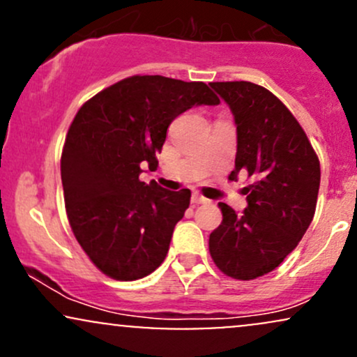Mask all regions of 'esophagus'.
<instances>
[{
    "label": "esophagus",
    "mask_w": 357,
    "mask_h": 357,
    "mask_svg": "<svg viewBox=\"0 0 357 357\" xmlns=\"http://www.w3.org/2000/svg\"><path fill=\"white\" fill-rule=\"evenodd\" d=\"M191 203H192V204H203V203H208V199L204 198L203 195H199V192H192Z\"/></svg>",
    "instance_id": "34e87169"
}]
</instances>
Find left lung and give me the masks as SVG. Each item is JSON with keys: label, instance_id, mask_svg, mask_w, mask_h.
<instances>
[{"label": "left lung", "instance_id": "obj_1", "mask_svg": "<svg viewBox=\"0 0 357 357\" xmlns=\"http://www.w3.org/2000/svg\"><path fill=\"white\" fill-rule=\"evenodd\" d=\"M236 124L233 178L243 188L241 215L218 203L223 221L210 235V253L225 275L253 280L275 270L297 247L314 218L321 165L304 129L270 90L252 82H211Z\"/></svg>", "mask_w": 357, "mask_h": 357}]
</instances>
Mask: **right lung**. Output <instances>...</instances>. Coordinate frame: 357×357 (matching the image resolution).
<instances>
[{"mask_svg":"<svg viewBox=\"0 0 357 357\" xmlns=\"http://www.w3.org/2000/svg\"><path fill=\"white\" fill-rule=\"evenodd\" d=\"M203 82L134 75L79 109L61 151V184L73 235L114 280H137L165 261L191 191L139 179L158 166L167 127L195 105H218Z\"/></svg>","mask_w":357,"mask_h":357,"instance_id":"right-lung-1","label":"right lung"}]
</instances>
